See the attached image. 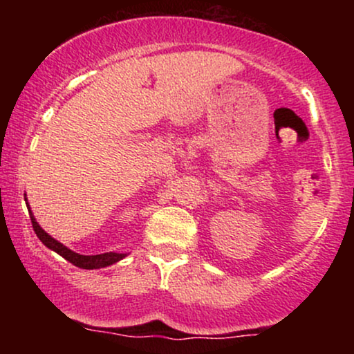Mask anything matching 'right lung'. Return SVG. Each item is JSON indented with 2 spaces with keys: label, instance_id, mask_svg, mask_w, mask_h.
Returning <instances> with one entry per match:
<instances>
[{
  "label": "right lung",
  "instance_id": "obj_1",
  "mask_svg": "<svg viewBox=\"0 0 354 354\" xmlns=\"http://www.w3.org/2000/svg\"><path fill=\"white\" fill-rule=\"evenodd\" d=\"M24 201H26L28 211H30V218H31V223H33V230H35L36 236L41 239V243L44 246L50 248L51 251H55V253H58L59 256H63L66 261L73 263L75 266L83 268V270H100V268H106V266L115 265V263L121 261V259L128 256V253H113V251H109V253H103V254H91V256L76 253V251H73L68 246H64L63 243H59L58 239L50 236V234H48L46 231L39 226V223L36 221L33 211H31L30 205H28V198H24Z\"/></svg>",
  "mask_w": 354,
  "mask_h": 354
}]
</instances>
